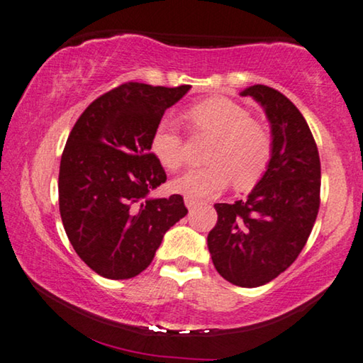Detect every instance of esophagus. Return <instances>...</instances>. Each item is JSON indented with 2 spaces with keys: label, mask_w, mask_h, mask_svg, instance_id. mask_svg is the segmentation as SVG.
<instances>
[{
  "label": "esophagus",
  "mask_w": 363,
  "mask_h": 363,
  "mask_svg": "<svg viewBox=\"0 0 363 363\" xmlns=\"http://www.w3.org/2000/svg\"><path fill=\"white\" fill-rule=\"evenodd\" d=\"M198 204V201L196 199H191V198H185V206L188 208V209H193L194 206H196Z\"/></svg>",
  "instance_id": "esophagus-1"
}]
</instances>
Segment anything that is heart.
Segmentation results:
<instances>
[{
    "instance_id": "heart-1",
    "label": "heart",
    "mask_w": 363,
    "mask_h": 363,
    "mask_svg": "<svg viewBox=\"0 0 363 363\" xmlns=\"http://www.w3.org/2000/svg\"><path fill=\"white\" fill-rule=\"evenodd\" d=\"M196 133L213 135L204 160L209 165L186 172L172 183V190L199 199L214 196L233 180L235 190H250L262 180L272 160V138L250 113L228 98H209L186 111ZM150 152L167 170H178L186 160L185 139L170 119L157 123Z\"/></svg>"
}]
</instances>
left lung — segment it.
Instances as JSON below:
<instances>
[{"mask_svg": "<svg viewBox=\"0 0 363 363\" xmlns=\"http://www.w3.org/2000/svg\"><path fill=\"white\" fill-rule=\"evenodd\" d=\"M240 94L265 109L272 160L245 199L214 204L218 223L208 249L224 280L255 288L285 272L306 245L321 203V162L306 119L285 94L265 85Z\"/></svg>", "mask_w": 363, "mask_h": 363, "instance_id": "1", "label": "left lung"}]
</instances>
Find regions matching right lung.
Segmentation results:
<instances>
[{
	"label": "right lung",
	"instance_id": "right-lung-1",
	"mask_svg": "<svg viewBox=\"0 0 363 363\" xmlns=\"http://www.w3.org/2000/svg\"><path fill=\"white\" fill-rule=\"evenodd\" d=\"M190 88L123 83L94 99L68 135L59 173L60 216L78 257L98 275H139L167 230L186 216L180 194L149 198L167 180L150 138L165 109Z\"/></svg>",
	"mask_w": 363,
	"mask_h": 363
}]
</instances>
